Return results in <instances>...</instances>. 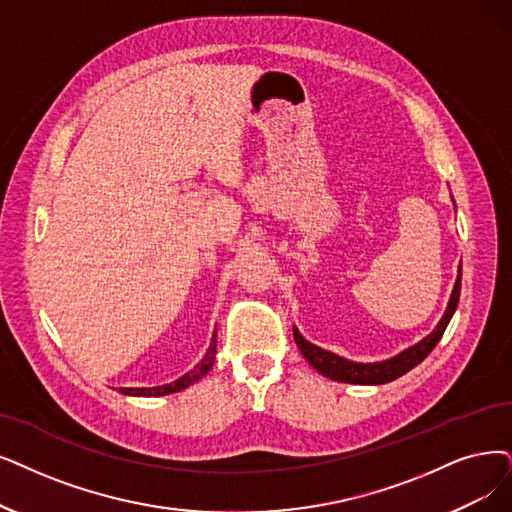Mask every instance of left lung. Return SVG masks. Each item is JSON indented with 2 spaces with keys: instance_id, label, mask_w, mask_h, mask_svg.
Returning <instances> with one entry per match:
<instances>
[{
  "instance_id": "left-lung-1",
  "label": "left lung",
  "mask_w": 512,
  "mask_h": 512,
  "mask_svg": "<svg viewBox=\"0 0 512 512\" xmlns=\"http://www.w3.org/2000/svg\"><path fill=\"white\" fill-rule=\"evenodd\" d=\"M460 283H462V267L458 269V279L454 283L452 296H449L447 309H445V313H443L441 321L437 323L435 330L428 334L426 338H422L418 344L410 346V349H405L399 355L386 359V361L355 363V361H349L344 357H338L330 351L321 349V346H315L309 340H304L296 327H294V340L298 344L300 353L304 355V359L309 361L315 367V370L325 378L336 380V382H349V384H386V382L397 380L399 376L410 372L412 367H416L420 361H424L428 357V353L435 349L437 342L441 340V336L445 332L449 319H452L456 306H458Z\"/></svg>"
}]
</instances>
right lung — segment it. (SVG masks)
Wrapping results in <instances>:
<instances>
[{"label": "right lung", "instance_id": "add662e5", "mask_svg": "<svg viewBox=\"0 0 512 512\" xmlns=\"http://www.w3.org/2000/svg\"><path fill=\"white\" fill-rule=\"evenodd\" d=\"M214 359H216V332L212 336V342H210V349L206 353V357H203L191 372H187L185 376H180L178 380L170 382V384H161V386H153V388H119V393L124 395H132V397H161V395H170V393H178L182 391V388H187L191 384H195L197 380H201L203 376H206L212 365H214Z\"/></svg>", "mask_w": 512, "mask_h": 512}]
</instances>
